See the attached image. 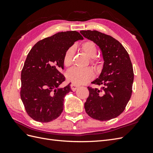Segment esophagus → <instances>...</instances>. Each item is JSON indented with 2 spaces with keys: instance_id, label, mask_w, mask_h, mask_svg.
I'll return each instance as SVG.
<instances>
[{
  "instance_id": "obj_1",
  "label": "esophagus",
  "mask_w": 153,
  "mask_h": 153,
  "mask_svg": "<svg viewBox=\"0 0 153 153\" xmlns=\"http://www.w3.org/2000/svg\"><path fill=\"white\" fill-rule=\"evenodd\" d=\"M78 87H79V86L76 85V84H74V83L71 84V90L73 91H76L77 89H78Z\"/></svg>"
}]
</instances>
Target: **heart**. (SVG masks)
Returning <instances> with one entry per match:
<instances>
[{
  "mask_svg": "<svg viewBox=\"0 0 153 153\" xmlns=\"http://www.w3.org/2000/svg\"><path fill=\"white\" fill-rule=\"evenodd\" d=\"M82 50L87 56L92 58L93 63H97L95 56L97 53V48L95 44L91 41H86L82 45ZM76 48L72 46L68 48L65 52L63 63L66 67L70 66L72 64L73 58ZM94 77V73L91 68H74L68 70L66 72V78L69 82L76 85H82L91 80Z\"/></svg>",
  "mask_w": 153,
  "mask_h": 153,
  "instance_id": "b5f03b06",
  "label": "heart"
}]
</instances>
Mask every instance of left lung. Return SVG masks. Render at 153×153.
<instances>
[{"mask_svg": "<svg viewBox=\"0 0 153 153\" xmlns=\"http://www.w3.org/2000/svg\"><path fill=\"white\" fill-rule=\"evenodd\" d=\"M102 52L103 67L98 78L92 82L101 90L88 87L89 95L84 105L90 117L100 121L116 118L123 112L132 93L134 74L128 52L114 38L98 31H81Z\"/></svg>", "mask_w": 153, "mask_h": 153, "instance_id": "1", "label": "left lung"}]
</instances>
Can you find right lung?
I'll list each match as a JSON object with an SVG mask.
<instances>
[{
	"instance_id": "obj_1",
	"label": "right lung",
	"mask_w": 153,
	"mask_h": 153,
	"mask_svg": "<svg viewBox=\"0 0 153 153\" xmlns=\"http://www.w3.org/2000/svg\"><path fill=\"white\" fill-rule=\"evenodd\" d=\"M82 39L76 31L58 32L37 42L28 53L21 74L20 96L35 121L49 122L62 112L64 97L71 91L70 83L60 87L65 81L64 55L74 42Z\"/></svg>"
}]
</instances>
